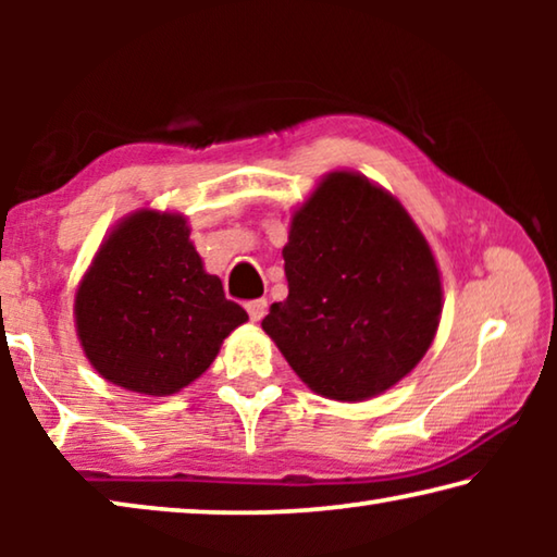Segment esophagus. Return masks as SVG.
<instances>
[{
  "mask_svg": "<svg viewBox=\"0 0 557 557\" xmlns=\"http://www.w3.org/2000/svg\"><path fill=\"white\" fill-rule=\"evenodd\" d=\"M245 309H248L252 322H260V319L268 314V301L265 299H252V301H248V305H245Z\"/></svg>",
  "mask_w": 557,
  "mask_h": 557,
  "instance_id": "esophagus-1",
  "label": "esophagus"
}]
</instances>
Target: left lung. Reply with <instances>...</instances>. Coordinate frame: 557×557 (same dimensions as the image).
<instances>
[{"label": "left lung", "mask_w": 557, "mask_h": 557, "mask_svg": "<svg viewBox=\"0 0 557 557\" xmlns=\"http://www.w3.org/2000/svg\"><path fill=\"white\" fill-rule=\"evenodd\" d=\"M282 258L289 295L262 329L314 393L375 398L428 354L442 314L440 270L383 186L358 172L326 174L292 213Z\"/></svg>", "instance_id": "left-lung-1"}]
</instances>
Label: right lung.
I'll return each mask as SVG.
<instances>
[{"mask_svg":"<svg viewBox=\"0 0 557 557\" xmlns=\"http://www.w3.org/2000/svg\"><path fill=\"white\" fill-rule=\"evenodd\" d=\"M182 213L139 209L122 219L75 292V332L102 379L143 395H172L248 322L203 270Z\"/></svg>","mask_w":557,"mask_h":557,"instance_id":"1","label":"right lung"}]
</instances>
